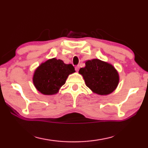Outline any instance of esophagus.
<instances>
[{"instance_id":"obj_1","label":"esophagus","mask_w":148,"mask_h":148,"mask_svg":"<svg viewBox=\"0 0 148 148\" xmlns=\"http://www.w3.org/2000/svg\"><path fill=\"white\" fill-rule=\"evenodd\" d=\"M75 69H76V71H78L79 69V65H77V66H75Z\"/></svg>"}]
</instances>
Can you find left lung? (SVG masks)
Instances as JSON below:
<instances>
[{
    "mask_svg": "<svg viewBox=\"0 0 148 148\" xmlns=\"http://www.w3.org/2000/svg\"><path fill=\"white\" fill-rule=\"evenodd\" d=\"M86 86L95 93L105 95L113 92L119 83V75L112 65L99 59L89 60L81 68Z\"/></svg>",
    "mask_w": 148,
    "mask_h": 148,
    "instance_id": "left-lung-1",
    "label": "left lung"
}]
</instances>
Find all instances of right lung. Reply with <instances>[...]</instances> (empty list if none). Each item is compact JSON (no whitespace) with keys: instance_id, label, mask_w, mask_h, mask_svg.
I'll return each instance as SVG.
<instances>
[{"instance_id":"obj_1","label":"right lung","mask_w":148,"mask_h":148,"mask_svg":"<svg viewBox=\"0 0 148 148\" xmlns=\"http://www.w3.org/2000/svg\"><path fill=\"white\" fill-rule=\"evenodd\" d=\"M74 72L72 64H66L62 60L53 58L47 60L36 70L33 83L42 94H56L65 84L69 75Z\"/></svg>"}]
</instances>
